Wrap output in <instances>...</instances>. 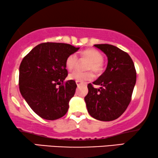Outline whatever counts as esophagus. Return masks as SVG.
<instances>
[{
	"label": "esophagus",
	"mask_w": 158,
	"mask_h": 158,
	"mask_svg": "<svg viewBox=\"0 0 158 158\" xmlns=\"http://www.w3.org/2000/svg\"><path fill=\"white\" fill-rule=\"evenodd\" d=\"M76 84L77 86H80L81 85H83V84H84L83 82H81V81H76Z\"/></svg>",
	"instance_id": "esophagus-1"
}]
</instances>
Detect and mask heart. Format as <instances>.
<instances>
[{
	"label": "heart",
	"mask_w": 158,
	"mask_h": 158,
	"mask_svg": "<svg viewBox=\"0 0 158 158\" xmlns=\"http://www.w3.org/2000/svg\"><path fill=\"white\" fill-rule=\"evenodd\" d=\"M82 58L86 59L88 61L85 69H91L94 73H100L102 70V61L103 59L102 55L99 52L94 48L85 49L81 53ZM78 58L75 54H72L67 56L65 61L66 67L69 70H73L77 67ZM69 78L76 81L84 82L91 81L94 78V74L91 71H74L69 75Z\"/></svg>",
	"instance_id": "1"
}]
</instances>
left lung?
I'll return each mask as SVG.
<instances>
[{"mask_svg": "<svg viewBox=\"0 0 158 158\" xmlns=\"http://www.w3.org/2000/svg\"><path fill=\"white\" fill-rule=\"evenodd\" d=\"M107 56L105 71L94 85H88L85 99L88 112L95 119L111 121L118 118L128 107L136 81V72L131 56L118 47L110 44H96Z\"/></svg>", "mask_w": 158, "mask_h": 158, "instance_id": "1", "label": "left lung"}]
</instances>
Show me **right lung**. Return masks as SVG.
Returning a JSON list of instances; mask_svg holds the SVG:
<instances>
[{"instance_id":"obj_1","label":"right lung","mask_w":158,"mask_h":158,"mask_svg":"<svg viewBox=\"0 0 158 158\" xmlns=\"http://www.w3.org/2000/svg\"><path fill=\"white\" fill-rule=\"evenodd\" d=\"M78 49L67 44L43 43L22 59L19 66L20 93L40 118L54 120L67 113L77 85L73 80L64 83L68 75L65 61Z\"/></svg>"}]
</instances>
